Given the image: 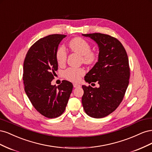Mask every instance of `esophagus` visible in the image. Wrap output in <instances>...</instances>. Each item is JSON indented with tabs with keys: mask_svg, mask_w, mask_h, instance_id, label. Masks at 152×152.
I'll list each match as a JSON object with an SVG mask.
<instances>
[{
	"mask_svg": "<svg viewBox=\"0 0 152 152\" xmlns=\"http://www.w3.org/2000/svg\"><path fill=\"white\" fill-rule=\"evenodd\" d=\"M80 84H73V87H80Z\"/></svg>",
	"mask_w": 152,
	"mask_h": 152,
	"instance_id": "34e87169",
	"label": "esophagus"
}]
</instances>
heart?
<instances>
[{"mask_svg":"<svg viewBox=\"0 0 152 152\" xmlns=\"http://www.w3.org/2000/svg\"><path fill=\"white\" fill-rule=\"evenodd\" d=\"M68 46L72 52L81 56L82 61L87 65H91L97 60V54L91 50V44L85 39L76 37L72 39L68 43ZM66 59V53L65 49L61 47L56 52V61L59 65H63ZM84 71L82 68H70L64 73L66 79L75 82L83 75Z\"/></svg>","mask_w":152,"mask_h":152,"instance_id":"1","label":"heart"}]
</instances>
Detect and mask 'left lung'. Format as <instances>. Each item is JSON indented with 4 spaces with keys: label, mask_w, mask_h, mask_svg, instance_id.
<instances>
[{
    "label": "left lung",
    "mask_w": 152,
    "mask_h": 152,
    "mask_svg": "<svg viewBox=\"0 0 152 152\" xmlns=\"http://www.w3.org/2000/svg\"><path fill=\"white\" fill-rule=\"evenodd\" d=\"M98 44V62L85 76V81L98 82L99 87L82 86V103L89 116L100 118L108 115L118 107L129 84L130 70L125 49L120 41L108 35L82 34Z\"/></svg>",
    "instance_id": "8db88e82"
}]
</instances>
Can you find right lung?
Returning <instances> with one entry per match:
<instances>
[{"instance_id":"right-lung-1","label":"right lung","mask_w":152,"mask_h":152,"mask_svg":"<svg viewBox=\"0 0 152 152\" xmlns=\"http://www.w3.org/2000/svg\"><path fill=\"white\" fill-rule=\"evenodd\" d=\"M66 36L53 34L39 39L29 49L23 63L25 93L34 108L49 118L64 112L73 89L67 80L58 86L51 84L58 66L56 52Z\"/></svg>"}]
</instances>
